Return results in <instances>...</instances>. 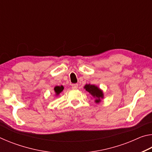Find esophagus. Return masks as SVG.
I'll list each match as a JSON object with an SVG mask.
<instances>
[{
	"mask_svg": "<svg viewBox=\"0 0 152 152\" xmlns=\"http://www.w3.org/2000/svg\"><path fill=\"white\" fill-rule=\"evenodd\" d=\"M78 84H72V88L74 89V90L77 89V88H78Z\"/></svg>",
	"mask_w": 152,
	"mask_h": 152,
	"instance_id": "34e87169",
	"label": "esophagus"
}]
</instances>
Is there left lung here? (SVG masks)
Masks as SVG:
<instances>
[{
    "label": "left lung",
    "instance_id": "1",
    "mask_svg": "<svg viewBox=\"0 0 152 152\" xmlns=\"http://www.w3.org/2000/svg\"><path fill=\"white\" fill-rule=\"evenodd\" d=\"M87 92H88L92 96L96 99L95 102L96 103H99L101 101V99H103V92L101 89L98 88L96 86L92 85V84H86L84 87Z\"/></svg>",
    "mask_w": 152,
    "mask_h": 152
}]
</instances>
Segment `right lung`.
I'll return each instance as SVG.
<instances>
[{
    "label": "right lung",
    "mask_w": 152,
    "mask_h": 152,
    "mask_svg": "<svg viewBox=\"0 0 152 152\" xmlns=\"http://www.w3.org/2000/svg\"><path fill=\"white\" fill-rule=\"evenodd\" d=\"M64 90V86H56L55 88H54V91L56 92V96H58L60 94V92L61 91H63Z\"/></svg>",
    "instance_id": "add662e5"
}]
</instances>
